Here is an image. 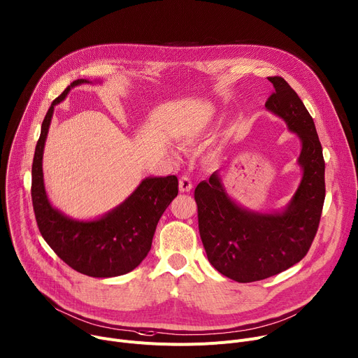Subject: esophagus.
<instances>
[{
  "label": "esophagus",
  "instance_id": "34e87169",
  "mask_svg": "<svg viewBox=\"0 0 358 358\" xmlns=\"http://www.w3.org/2000/svg\"><path fill=\"white\" fill-rule=\"evenodd\" d=\"M178 187H180L181 192H189L192 189V182H191V180L187 176H184V177L180 178Z\"/></svg>",
  "mask_w": 358,
  "mask_h": 358
}]
</instances>
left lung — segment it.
<instances>
[{"mask_svg":"<svg viewBox=\"0 0 358 358\" xmlns=\"http://www.w3.org/2000/svg\"><path fill=\"white\" fill-rule=\"evenodd\" d=\"M275 92L266 110L280 117L301 144V180L282 210L242 207L227 191L221 173L195 188L198 228L210 264L239 283L262 280L300 262L308 253L322 217L326 195L324 159L315 122L297 93L280 78H268Z\"/></svg>","mask_w":358,"mask_h":358,"instance_id":"1","label":"left lung"}]
</instances>
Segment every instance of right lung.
<instances>
[{"mask_svg":"<svg viewBox=\"0 0 358 358\" xmlns=\"http://www.w3.org/2000/svg\"><path fill=\"white\" fill-rule=\"evenodd\" d=\"M96 80L78 79L58 96L42 122L32 163V203L42 238L72 269L92 278H113L131 272L147 257L156 227L178 194L176 176L147 177L117 207L94 220H75L50 203L42 159L57 105L71 89Z\"/></svg>","mask_w":358,"mask_h":358,"instance_id":"right-lung-1","label":"right lung"}]
</instances>
